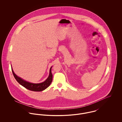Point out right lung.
Segmentation results:
<instances>
[{
	"label": "right lung",
	"instance_id": "1",
	"mask_svg": "<svg viewBox=\"0 0 122 122\" xmlns=\"http://www.w3.org/2000/svg\"><path fill=\"white\" fill-rule=\"evenodd\" d=\"M52 67H51L50 70V73L47 79L43 83L39 84H33L31 83L28 82L25 80H24L22 78L18 76H17L14 73L13 70L12 68V71L14 76L18 82L22 86L26 88V89L34 91V92H40L45 90L46 88L48 87L52 82V75L51 72Z\"/></svg>",
	"mask_w": 122,
	"mask_h": 122
}]
</instances>
